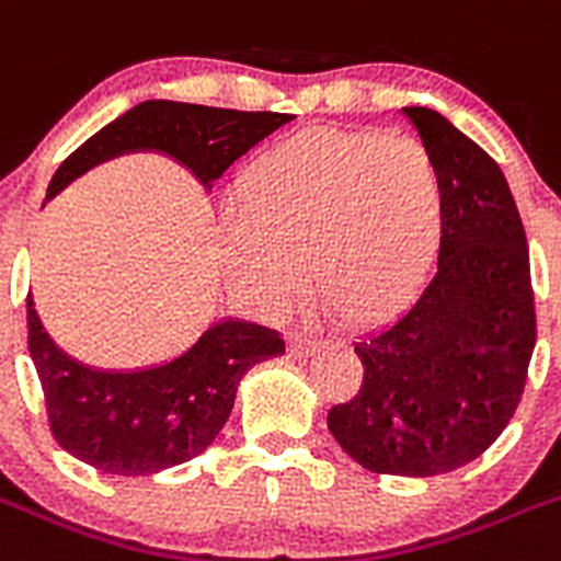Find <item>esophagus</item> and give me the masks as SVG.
Masks as SVG:
<instances>
[{
    "label": "esophagus",
    "instance_id": "1",
    "mask_svg": "<svg viewBox=\"0 0 561 561\" xmlns=\"http://www.w3.org/2000/svg\"><path fill=\"white\" fill-rule=\"evenodd\" d=\"M287 345H290L293 357H310L312 352H318V340L307 332H298V329L296 332H290Z\"/></svg>",
    "mask_w": 561,
    "mask_h": 561
}]
</instances>
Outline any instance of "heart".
Returning a JSON list of instances; mask_svg holds the SVG:
<instances>
[{"instance_id":"heart-1","label":"heart","mask_w":561,"mask_h":561,"mask_svg":"<svg viewBox=\"0 0 561 561\" xmlns=\"http://www.w3.org/2000/svg\"><path fill=\"white\" fill-rule=\"evenodd\" d=\"M443 221V182L421 140L310 127L256 151L238 174L224 268L251 301L282 310L305 265L329 316L374 327L417 296Z\"/></svg>"}]
</instances>
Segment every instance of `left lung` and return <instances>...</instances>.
Listing matches in <instances>:
<instances>
[{
  "label": "left lung",
  "mask_w": 561,
  "mask_h": 561,
  "mask_svg": "<svg viewBox=\"0 0 561 561\" xmlns=\"http://www.w3.org/2000/svg\"><path fill=\"white\" fill-rule=\"evenodd\" d=\"M443 182L437 274L390 327L354 343L363 385L329 432L374 473H451L520 404L537 340L520 213L499 162L428 107H404Z\"/></svg>",
  "instance_id": "left-lung-1"
}]
</instances>
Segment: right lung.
<instances>
[{
    "label": "right lung",
    "mask_w": 561,
    "mask_h": 561,
    "mask_svg": "<svg viewBox=\"0 0 561 561\" xmlns=\"http://www.w3.org/2000/svg\"><path fill=\"white\" fill-rule=\"evenodd\" d=\"M290 118L296 115L165 99L140 102L62 160L46 198L99 162L146 149L176 157L209 185ZM27 343L55 439L71 457L110 476H151L198 457L227 423L245 370L285 354L276 329L229 318L165 365L96 370L57 348L33 296H27Z\"/></svg>",
    "instance_id": "right-lung-1"
}]
</instances>
